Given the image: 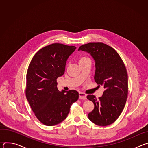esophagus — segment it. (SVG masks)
<instances>
[{
    "label": "esophagus",
    "instance_id": "obj_1",
    "mask_svg": "<svg viewBox=\"0 0 148 148\" xmlns=\"http://www.w3.org/2000/svg\"><path fill=\"white\" fill-rule=\"evenodd\" d=\"M79 98L80 99H87V95L84 92H79Z\"/></svg>",
    "mask_w": 148,
    "mask_h": 148
}]
</instances>
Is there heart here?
Segmentation results:
<instances>
[{"mask_svg":"<svg viewBox=\"0 0 148 148\" xmlns=\"http://www.w3.org/2000/svg\"><path fill=\"white\" fill-rule=\"evenodd\" d=\"M88 60H90V58L89 57H88L86 56H81L79 58V63H81V62H85V61H87Z\"/></svg>","mask_w":148,"mask_h":148,"instance_id":"b5f03b06","label":"heart"}]
</instances>
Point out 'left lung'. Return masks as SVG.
Returning a JSON list of instances; mask_svg holds the SVG:
<instances>
[{"label":"left lung","mask_w":148,"mask_h":148,"mask_svg":"<svg viewBox=\"0 0 148 148\" xmlns=\"http://www.w3.org/2000/svg\"><path fill=\"white\" fill-rule=\"evenodd\" d=\"M78 50L90 53L95 62L94 79L105 91L97 99L94 95L87 98L94 104L88 118L99 126L114 123L122 113L128 97V74L118 53L102 43H90L81 46Z\"/></svg>","instance_id":"1"}]
</instances>
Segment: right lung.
<instances>
[{
	"mask_svg": "<svg viewBox=\"0 0 148 148\" xmlns=\"http://www.w3.org/2000/svg\"><path fill=\"white\" fill-rule=\"evenodd\" d=\"M76 47L54 43L38 50L26 74V96L37 118L47 126L60 123L67 116L79 97L75 90L59 91L57 78L64 73L66 61Z\"/></svg>",
	"mask_w": 148,
	"mask_h": 148,
	"instance_id": "right-lung-1",
	"label": "right lung"
}]
</instances>
